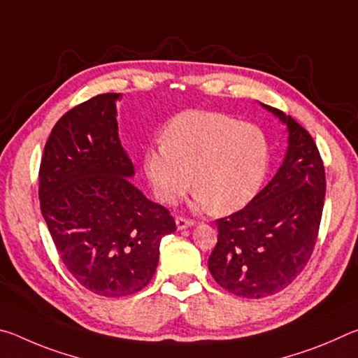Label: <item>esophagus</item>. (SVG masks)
Masks as SVG:
<instances>
[{"label":"esophagus","mask_w":358,"mask_h":358,"mask_svg":"<svg viewBox=\"0 0 358 358\" xmlns=\"http://www.w3.org/2000/svg\"><path fill=\"white\" fill-rule=\"evenodd\" d=\"M175 222H177V229H178V230L192 227L194 224H196L192 220H187V217H183V216H178L177 220H175Z\"/></svg>","instance_id":"34e87169"}]
</instances>
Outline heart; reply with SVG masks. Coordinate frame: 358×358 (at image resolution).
<instances>
[{
  "label": "heart",
  "mask_w": 358,
  "mask_h": 358,
  "mask_svg": "<svg viewBox=\"0 0 358 358\" xmlns=\"http://www.w3.org/2000/svg\"><path fill=\"white\" fill-rule=\"evenodd\" d=\"M161 141L145 150L143 171L155 196L167 205L192 185L197 210L232 213L256 197L265 180L268 148L251 123L187 110L169 121Z\"/></svg>",
  "instance_id": "obj_1"
}]
</instances>
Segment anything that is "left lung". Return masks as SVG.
<instances>
[{"label": "left lung", "mask_w": 358, "mask_h": 358, "mask_svg": "<svg viewBox=\"0 0 358 358\" xmlns=\"http://www.w3.org/2000/svg\"><path fill=\"white\" fill-rule=\"evenodd\" d=\"M262 107L287 126L286 157L243 210L216 221L217 243L208 259L215 281L243 299L281 292L301 273L325 199L324 162L310 132L278 108Z\"/></svg>", "instance_id": "obj_1"}]
</instances>
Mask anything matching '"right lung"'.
<instances>
[{"label":"right lung","mask_w":358,"mask_h":358,"mask_svg":"<svg viewBox=\"0 0 358 358\" xmlns=\"http://www.w3.org/2000/svg\"><path fill=\"white\" fill-rule=\"evenodd\" d=\"M120 93L98 94L57 121L39 169V201L69 273L101 296H126L153 278L161 238L177 230L166 207L128 178L118 137Z\"/></svg>","instance_id":"1"}]
</instances>
